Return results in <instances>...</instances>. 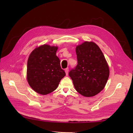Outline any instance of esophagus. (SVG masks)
I'll use <instances>...</instances> for the list:
<instances>
[{"mask_svg": "<svg viewBox=\"0 0 133 133\" xmlns=\"http://www.w3.org/2000/svg\"><path fill=\"white\" fill-rule=\"evenodd\" d=\"M65 73H66V75L67 76V75H68V71H69L68 68H66V69H65Z\"/></svg>", "mask_w": 133, "mask_h": 133, "instance_id": "1", "label": "esophagus"}]
</instances>
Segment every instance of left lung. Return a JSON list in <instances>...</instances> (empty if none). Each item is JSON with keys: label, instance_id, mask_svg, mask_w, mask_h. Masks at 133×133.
<instances>
[{"label": "left lung", "instance_id": "obj_1", "mask_svg": "<svg viewBox=\"0 0 133 133\" xmlns=\"http://www.w3.org/2000/svg\"><path fill=\"white\" fill-rule=\"evenodd\" d=\"M78 65L69 75L79 93L91 97L99 93L105 87L109 69L99 47L93 42L85 41L76 47Z\"/></svg>", "mask_w": 133, "mask_h": 133}]
</instances>
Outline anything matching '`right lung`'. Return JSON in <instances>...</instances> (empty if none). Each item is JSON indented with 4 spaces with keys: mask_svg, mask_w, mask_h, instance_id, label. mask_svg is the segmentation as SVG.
<instances>
[{
    "mask_svg": "<svg viewBox=\"0 0 133 133\" xmlns=\"http://www.w3.org/2000/svg\"><path fill=\"white\" fill-rule=\"evenodd\" d=\"M58 48L57 46L41 45L35 48L28 59L27 81L39 94L46 95L53 92L66 75L56 55Z\"/></svg>",
    "mask_w": 133,
    "mask_h": 133,
    "instance_id": "right-lung-1",
    "label": "right lung"
}]
</instances>
